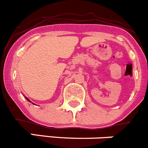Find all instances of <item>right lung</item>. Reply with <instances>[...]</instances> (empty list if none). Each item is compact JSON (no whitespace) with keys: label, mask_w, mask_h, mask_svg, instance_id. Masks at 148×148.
Masks as SVG:
<instances>
[{"label":"right lung","mask_w":148,"mask_h":148,"mask_svg":"<svg viewBox=\"0 0 148 148\" xmlns=\"http://www.w3.org/2000/svg\"><path fill=\"white\" fill-rule=\"evenodd\" d=\"M25 98H26V99H27V101H29V102H30V100H29V99H28V98H27V97H25Z\"/></svg>","instance_id":"right-lung-1"}]
</instances>
